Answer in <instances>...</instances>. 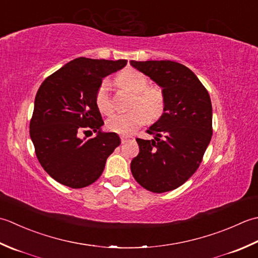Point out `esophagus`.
Returning <instances> with one entry per match:
<instances>
[{
  "label": "esophagus",
  "mask_w": 258,
  "mask_h": 258,
  "mask_svg": "<svg viewBox=\"0 0 258 258\" xmlns=\"http://www.w3.org/2000/svg\"><path fill=\"white\" fill-rule=\"evenodd\" d=\"M120 139H121V143H125V141H128L130 139H133L131 137H127V136H120Z\"/></svg>",
  "instance_id": "34e87169"
}]
</instances>
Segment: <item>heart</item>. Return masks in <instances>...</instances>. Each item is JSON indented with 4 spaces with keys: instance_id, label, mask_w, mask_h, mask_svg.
Segmentation results:
<instances>
[{
    "instance_id": "heart-1",
    "label": "heart",
    "mask_w": 258,
    "mask_h": 258,
    "mask_svg": "<svg viewBox=\"0 0 258 258\" xmlns=\"http://www.w3.org/2000/svg\"><path fill=\"white\" fill-rule=\"evenodd\" d=\"M118 82L122 87L136 93L133 107L136 108L128 113H118L110 117L106 127L115 134L133 135L139 127L149 120L158 119L165 110V94L159 87H148L147 77L137 70L128 69L118 77ZM96 106L103 114L112 112V101L110 96L108 81L101 82L96 92Z\"/></svg>"
}]
</instances>
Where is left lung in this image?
I'll return each instance as SVG.
<instances>
[{
  "label": "left lung",
  "mask_w": 258,
  "mask_h": 258,
  "mask_svg": "<svg viewBox=\"0 0 258 258\" xmlns=\"http://www.w3.org/2000/svg\"><path fill=\"white\" fill-rule=\"evenodd\" d=\"M162 88L165 110L147 130L155 138H137L139 154L130 164L139 185L152 192L181 186L198 169L213 135V108L206 88L180 63L130 61Z\"/></svg>",
  "instance_id": "obj_1"
}]
</instances>
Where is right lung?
<instances>
[{
  "label": "right lung",
  "mask_w": 258,
  "mask_h": 258,
  "mask_svg": "<svg viewBox=\"0 0 258 258\" xmlns=\"http://www.w3.org/2000/svg\"><path fill=\"white\" fill-rule=\"evenodd\" d=\"M125 64L127 60L78 57L46 78L36 92L30 137L41 166L62 185H91L120 145L117 134L101 131L96 92L103 78ZM88 132L97 136L82 139Z\"/></svg>",
  "instance_id": "right-lung-1"
}]
</instances>
